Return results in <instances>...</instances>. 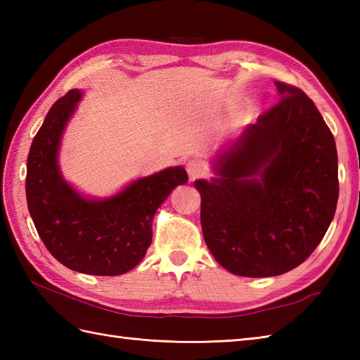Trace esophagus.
<instances>
[{"instance_id":"1","label":"esophagus","mask_w":360,"mask_h":360,"mask_svg":"<svg viewBox=\"0 0 360 360\" xmlns=\"http://www.w3.org/2000/svg\"><path fill=\"white\" fill-rule=\"evenodd\" d=\"M187 173L190 176V179L193 181V179L201 178V176L207 173V167H205L201 160H190V162L187 164Z\"/></svg>"}]
</instances>
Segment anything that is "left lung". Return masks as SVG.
Returning <instances> with one entry per match:
<instances>
[{
  "label": "left lung",
  "mask_w": 360,
  "mask_h": 360,
  "mask_svg": "<svg viewBox=\"0 0 360 360\" xmlns=\"http://www.w3.org/2000/svg\"><path fill=\"white\" fill-rule=\"evenodd\" d=\"M272 108L198 179L201 227L217 262L241 277H275L322 241L339 198L335 141L302 89L275 82Z\"/></svg>",
  "instance_id": "1"
}]
</instances>
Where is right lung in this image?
I'll return each mask as SVG.
<instances>
[{"label":"right lung","instance_id":"obj_1","mask_svg":"<svg viewBox=\"0 0 360 360\" xmlns=\"http://www.w3.org/2000/svg\"><path fill=\"white\" fill-rule=\"evenodd\" d=\"M82 96L80 89H71L58 98L34 137L27 156V207L46 249L63 266L89 275H120L147 254L153 217L188 176L184 167H168L108 198L77 192L60 172L58 151Z\"/></svg>","mask_w":360,"mask_h":360}]
</instances>
